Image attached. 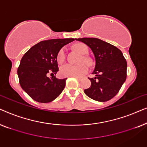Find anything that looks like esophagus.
I'll list each match as a JSON object with an SVG mask.
<instances>
[{"label": "esophagus", "instance_id": "obj_1", "mask_svg": "<svg viewBox=\"0 0 147 147\" xmlns=\"http://www.w3.org/2000/svg\"><path fill=\"white\" fill-rule=\"evenodd\" d=\"M74 78H75L76 79H77L78 80H79V81H80V80H82V78H81V77H78V76H74Z\"/></svg>", "mask_w": 147, "mask_h": 147}]
</instances>
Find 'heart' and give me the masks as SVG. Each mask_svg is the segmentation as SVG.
Listing matches in <instances>:
<instances>
[{
	"label": "heart",
	"mask_w": 147,
	"mask_h": 147,
	"mask_svg": "<svg viewBox=\"0 0 147 147\" xmlns=\"http://www.w3.org/2000/svg\"><path fill=\"white\" fill-rule=\"evenodd\" d=\"M74 49L81 54V57L78 60L77 65L65 64L60 67L59 74L62 77H74V76H82L87 73L88 70V65H91L92 60L90 57L86 55L88 53V48L84 43H76L73 46ZM65 49L62 48L59 51L57 55V61L59 64L63 63L65 60ZM86 63L87 64H85Z\"/></svg>",
	"instance_id": "1"
}]
</instances>
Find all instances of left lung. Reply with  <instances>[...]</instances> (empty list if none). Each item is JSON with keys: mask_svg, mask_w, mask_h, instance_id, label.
<instances>
[{"mask_svg": "<svg viewBox=\"0 0 147 147\" xmlns=\"http://www.w3.org/2000/svg\"><path fill=\"white\" fill-rule=\"evenodd\" d=\"M90 47L95 56L96 66L89 78L91 86L84 90L88 97L96 101L106 102L114 98L126 79L127 63L122 51L115 46L97 38H79Z\"/></svg>", "mask_w": 147, "mask_h": 147, "instance_id": "left-lung-1", "label": "left lung"}]
</instances>
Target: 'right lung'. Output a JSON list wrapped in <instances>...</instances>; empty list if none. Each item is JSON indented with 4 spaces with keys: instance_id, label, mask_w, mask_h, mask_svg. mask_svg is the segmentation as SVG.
<instances>
[{
    "instance_id": "right-lung-1",
    "label": "right lung",
    "mask_w": 147,
    "mask_h": 147,
    "mask_svg": "<svg viewBox=\"0 0 147 147\" xmlns=\"http://www.w3.org/2000/svg\"><path fill=\"white\" fill-rule=\"evenodd\" d=\"M74 39H54L42 41L33 46L22 57L17 69L19 84L24 91L36 102L48 103L60 95L67 78L57 79V55L64 45Z\"/></svg>"
}]
</instances>
